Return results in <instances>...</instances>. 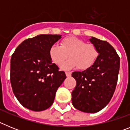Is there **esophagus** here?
<instances>
[{"label":"esophagus","instance_id":"34e87169","mask_svg":"<svg viewBox=\"0 0 130 130\" xmlns=\"http://www.w3.org/2000/svg\"><path fill=\"white\" fill-rule=\"evenodd\" d=\"M66 75L67 77H70L72 75V73L71 72H66Z\"/></svg>","mask_w":130,"mask_h":130}]
</instances>
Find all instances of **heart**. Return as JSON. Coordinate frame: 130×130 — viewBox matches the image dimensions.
Here are the masks:
<instances>
[{"instance_id":"1","label":"heart","mask_w":130,"mask_h":130,"mask_svg":"<svg viewBox=\"0 0 130 130\" xmlns=\"http://www.w3.org/2000/svg\"><path fill=\"white\" fill-rule=\"evenodd\" d=\"M49 54L52 61L58 66H62L69 55L70 59L63 66L65 70L78 67L79 70H85L95 62L98 51L94 45L87 43L78 38L70 36L63 39L60 45H51Z\"/></svg>"}]
</instances>
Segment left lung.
I'll list each match as a JSON object with an SVG mask.
<instances>
[{"label": "left lung", "instance_id": "left-lung-1", "mask_svg": "<svg viewBox=\"0 0 130 130\" xmlns=\"http://www.w3.org/2000/svg\"><path fill=\"white\" fill-rule=\"evenodd\" d=\"M90 41L99 55L90 68L72 73L76 87L72 92V102L77 109L94 113L104 109L112 97L118 81L120 57L106 41L94 37Z\"/></svg>", "mask_w": 130, "mask_h": 130}]
</instances>
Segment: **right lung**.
<instances>
[{
  "mask_svg": "<svg viewBox=\"0 0 130 130\" xmlns=\"http://www.w3.org/2000/svg\"><path fill=\"white\" fill-rule=\"evenodd\" d=\"M61 35L40 34L25 40L11 55L10 83L21 105L34 111L47 109L66 78L52 63L49 51Z\"/></svg>",
  "mask_w": 130,
  "mask_h": 130,
  "instance_id": "1",
  "label": "right lung"
}]
</instances>
